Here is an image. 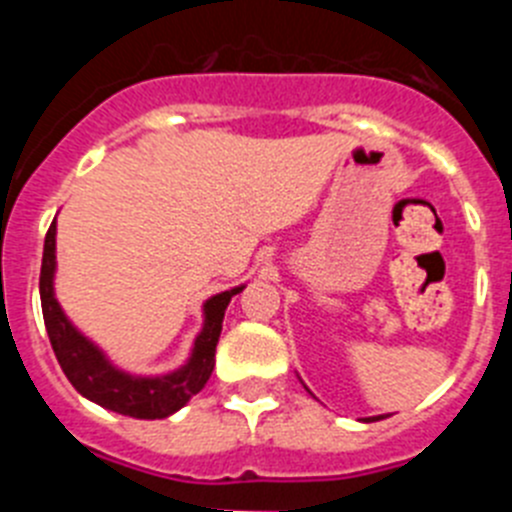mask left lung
<instances>
[{
  "instance_id": "1",
  "label": "left lung",
  "mask_w": 512,
  "mask_h": 512,
  "mask_svg": "<svg viewBox=\"0 0 512 512\" xmlns=\"http://www.w3.org/2000/svg\"><path fill=\"white\" fill-rule=\"evenodd\" d=\"M307 390V387H305ZM379 418H384V415H377V418H366V423H372V420H379Z\"/></svg>"
}]
</instances>
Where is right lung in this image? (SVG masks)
<instances>
[{"label": "right lung", "instance_id": "1", "mask_svg": "<svg viewBox=\"0 0 512 512\" xmlns=\"http://www.w3.org/2000/svg\"><path fill=\"white\" fill-rule=\"evenodd\" d=\"M246 284L217 292L202 305V330L189 359L166 374H133L112 364L102 348L81 333L56 300V220L48 228L40 266V305L56 359L81 397L99 408L138 420H161L182 410L202 390L215 369V346L223 330L225 310Z\"/></svg>", "mask_w": 512, "mask_h": 512}]
</instances>
